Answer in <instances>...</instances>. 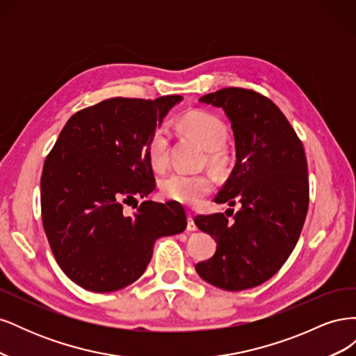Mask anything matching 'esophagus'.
Listing matches in <instances>:
<instances>
[{
    "mask_svg": "<svg viewBox=\"0 0 356 356\" xmlns=\"http://www.w3.org/2000/svg\"><path fill=\"white\" fill-rule=\"evenodd\" d=\"M187 230H188V232H196V230H197V227H196V224H195V218H193V213H191V212H188Z\"/></svg>",
    "mask_w": 356,
    "mask_h": 356,
    "instance_id": "34e87169",
    "label": "esophagus"
}]
</instances>
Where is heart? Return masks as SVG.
Masks as SVG:
<instances>
[{
  "label": "heart",
  "instance_id": "heart-1",
  "mask_svg": "<svg viewBox=\"0 0 356 356\" xmlns=\"http://www.w3.org/2000/svg\"><path fill=\"white\" fill-rule=\"evenodd\" d=\"M181 124L197 141L209 149L208 160L215 166H221L225 154L221 149L227 141V126L218 115L209 111L195 110L182 115ZM149 165L156 170L165 169L169 159V131L166 126L156 127L147 145ZM213 188V179L207 174H182L174 172L159 182L160 195L168 200L187 207H197Z\"/></svg>",
  "mask_w": 356,
  "mask_h": 356
}]
</instances>
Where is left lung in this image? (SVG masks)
<instances>
[{
	"label": "left lung",
	"instance_id": "8db88e82",
	"mask_svg": "<svg viewBox=\"0 0 356 356\" xmlns=\"http://www.w3.org/2000/svg\"><path fill=\"white\" fill-rule=\"evenodd\" d=\"M199 101L222 108L232 122L236 165L213 200L239 203L241 209L195 218L217 242L213 257L196 270L225 291L254 288L284 266L303 229L309 208L305 148L284 113L261 93L225 88Z\"/></svg>",
	"mask_w": 356,
	"mask_h": 356
}]
</instances>
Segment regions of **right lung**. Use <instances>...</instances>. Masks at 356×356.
I'll return each instance as SVG.
<instances>
[{
	"instance_id": "1",
	"label": "right lung",
	"mask_w": 356,
	"mask_h": 356,
	"mask_svg": "<svg viewBox=\"0 0 356 356\" xmlns=\"http://www.w3.org/2000/svg\"><path fill=\"white\" fill-rule=\"evenodd\" d=\"M179 95L154 101L111 98L75 113L46 157L41 218L51 252L72 282L111 293L135 282L161 236L184 232L178 202L124 204L156 188L147 145ZM138 206V202H137Z\"/></svg>"
}]
</instances>
